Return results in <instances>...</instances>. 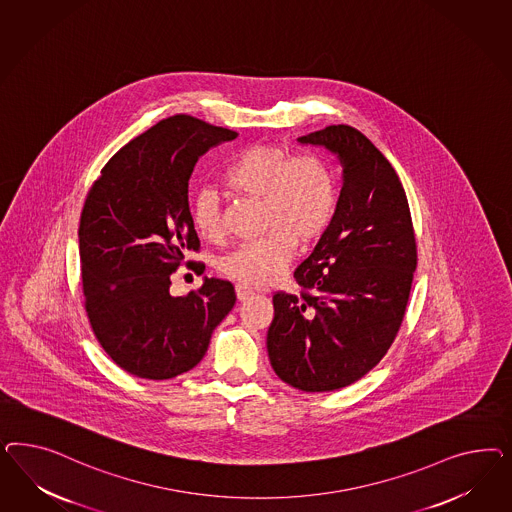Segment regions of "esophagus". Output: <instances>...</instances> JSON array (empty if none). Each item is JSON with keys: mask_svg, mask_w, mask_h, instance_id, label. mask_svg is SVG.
I'll use <instances>...</instances> for the list:
<instances>
[{"mask_svg": "<svg viewBox=\"0 0 512 512\" xmlns=\"http://www.w3.org/2000/svg\"><path fill=\"white\" fill-rule=\"evenodd\" d=\"M234 291H236L238 300H248L249 296H253V289H249L248 285H244V283H236Z\"/></svg>", "mask_w": 512, "mask_h": 512, "instance_id": "obj_1", "label": "esophagus"}]
</instances>
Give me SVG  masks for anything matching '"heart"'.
I'll use <instances>...</instances> for the list:
<instances>
[{
  "label": "heart",
  "mask_w": 512,
  "mask_h": 512,
  "mask_svg": "<svg viewBox=\"0 0 512 512\" xmlns=\"http://www.w3.org/2000/svg\"><path fill=\"white\" fill-rule=\"evenodd\" d=\"M225 180L236 193L263 202V236L236 246L217 263L221 276L244 285H272L291 263L296 246L317 242L336 216V178L317 155L253 144L227 167ZM191 221L204 238H221L223 212L216 189L204 186L193 193Z\"/></svg>",
  "instance_id": "heart-1"
}]
</instances>
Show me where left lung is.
<instances>
[{"label":"left lung","instance_id":"8db88e82","mask_svg":"<svg viewBox=\"0 0 512 512\" xmlns=\"http://www.w3.org/2000/svg\"><path fill=\"white\" fill-rule=\"evenodd\" d=\"M338 155L336 216L295 270L298 295L278 291L266 334L274 372L304 392L349 387L387 355L405 317L417 240L402 182L351 125L300 137Z\"/></svg>","mask_w":512,"mask_h":512}]
</instances>
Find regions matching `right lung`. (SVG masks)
I'll return each mask as SVG.
<instances>
[{
  "label": "right lung",
  "mask_w": 512,
  "mask_h": 512,
  "mask_svg": "<svg viewBox=\"0 0 512 512\" xmlns=\"http://www.w3.org/2000/svg\"><path fill=\"white\" fill-rule=\"evenodd\" d=\"M236 131L176 114L112 155L80 214L84 308L93 334L122 370L172 379L201 362L236 295L231 281L206 278L197 293L172 296V272L201 242L187 184L195 163Z\"/></svg>",
  "instance_id": "1"
}]
</instances>
